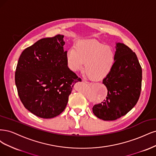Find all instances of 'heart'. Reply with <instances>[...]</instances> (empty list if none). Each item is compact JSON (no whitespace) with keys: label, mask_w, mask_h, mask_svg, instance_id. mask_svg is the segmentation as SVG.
<instances>
[{"label":"heart","mask_w":156,"mask_h":156,"mask_svg":"<svg viewBox=\"0 0 156 156\" xmlns=\"http://www.w3.org/2000/svg\"><path fill=\"white\" fill-rule=\"evenodd\" d=\"M66 59L69 68L78 71L83 68L93 80L104 78L111 71L115 62L113 48L94 39L79 40L74 48L68 50Z\"/></svg>","instance_id":"b5f03b06"}]
</instances>
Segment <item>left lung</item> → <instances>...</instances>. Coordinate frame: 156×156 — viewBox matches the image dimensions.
I'll return each mask as SVG.
<instances>
[{"label":"left lung","instance_id":"left-lung-1","mask_svg":"<svg viewBox=\"0 0 156 156\" xmlns=\"http://www.w3.org/2000/svg\"><path fill=\"white\" fill-rule=\"evenodd\" d=\"M115 62L102 83L108 89L106 98L94 105L93 112L104 120H115L128 113L141 91L142 69L137 57L126 45L116 43Z\"/></svg>","mask_w":156,"mask_h":156}]
</instances>
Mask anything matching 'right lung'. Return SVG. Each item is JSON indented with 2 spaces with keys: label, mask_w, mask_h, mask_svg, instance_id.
<instances>
[{
  "label": "right lung",
  "mask_w": 156,
  "mask_h": 156,
  "mask_svg": "<svg viewBox=\"0 0 156 156\" xmlns=\"http://www.w3.org/2000/svg\"><path fill=\"white\" fill-rule=\"evenodd\" d=\"M63 35L39 40L19 58L15 80L25 108L36 116L51 119L67 106L74 85L81 82L69 69Z\"/></svg>",
  "instance_id": "obj_1"
}]
</instances>
